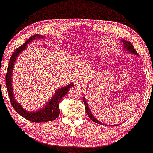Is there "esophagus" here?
I'll return each instance as SVG.
<instances>
[{
  "instance_id": "34e87169",
  "label": "esophagus",
  "mask_w": 153,
  "mask_h": 153,
  "mask_svg": "<svg viewBox=\"0 0 153 153\" xmlns=\"http://www.w3.org/2000/svg\"><path fill=\"white\" fill-rule=\"evenodd\" d=\"M76 85L77 87L82 88V87H83V83L81 82V81H79V82H76Z\"/></svg>"
}]
</instances>
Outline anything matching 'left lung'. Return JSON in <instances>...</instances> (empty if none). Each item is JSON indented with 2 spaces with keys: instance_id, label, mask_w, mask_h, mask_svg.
Wrapping results in <instances>:
<instances>
[{
  "instance_id": "8db88e82",
  "label": "left lung",
  "mask_w": 153,
  "mask_h": 153,
  "mask_svg": "<svg viewBox=\"0 0 153 153\" xmlns=\"http://www.w3.org/2000/svg\"><path fill=\"white\" fill-rule=\"evenodd\" d=\"M122 42L124 44L123 45H124L125 52H129V53H133V54H134V55H138V53L135 50L134 48V46L132 45V44H131L130 42L125 40V39H122ZM83 103H84V105H85V111H86L87 115L88 116L89 118L91 119V120H93V122H95L96 123H98V124H100V125H104V123L100 122L99 120H97V119H96L95 117L93 116V114H92L91 110H90L89 106H88V105L86 100L85 99V97L83 98ZM104 125H106V124H104ZM108 126H109V125H108ZM113 126H114V125H113Z\"/></svg>"
}]
</instances>
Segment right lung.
I'll list each match as a JSON object with an SVG mask.
<instances>
[{
    "label": "right lung",
    "instance_id": "right-lung-1",
    "mask_svg": "<svg viewBox=\"0 0 153 153\" xmlns=\"http://www.w3.org/2000/svg\"><path fill=\"white\" fill-rule=\"evenodd\" d=\"M43 37L44 36H42V35H35L27 39L26 42L23 44L22 46L18 47L11 56L9 64H8L7 72H6L5 75L6 87H7L8 95H9L12 107L14 108V110L19 114L21 115L22 117H24V118H26V120L34 123L49 122V121H52L57 118L60 112L59 109V103L60 100L68 93V91H70L71 88L74 86L73 83H70V84L66 85V86L58 88L56 91L53 96H52L51 100L45 106V107H43L40 110H37V111L29 112L26 109H24L22 107V106L16 101L15 97H14V92L12 85V71H13L14 65V62H15L16 58L18 57V56L20 53H22L24 50L26 49L29 42L34 40L35 39H40L43 38Z\"/></svg>",
    "mask_w": 153,
    "mask_h": 153
}]
</instances>
